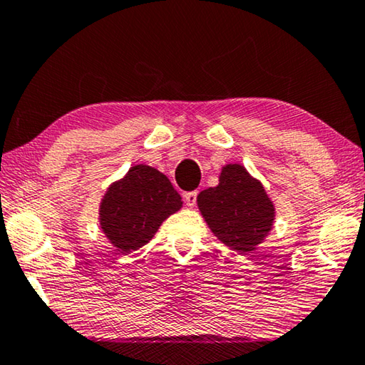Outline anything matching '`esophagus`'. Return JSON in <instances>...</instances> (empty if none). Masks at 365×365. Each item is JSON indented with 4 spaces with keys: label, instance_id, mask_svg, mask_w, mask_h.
Returning <instances> with one entry per match:
<instances>
[{
    "label": "esophagus",
    "instance_id": "obj_1",
    "mask_svg": "<svg viewBox=\"0 0 365 365\" xmlns=\"http://www.w3.org/2000/svg\"><path fill=\"white\" fill-rule=\"evenodd\" d=\"M196 196H198V193L196 192H188L183 195V200H185V203H187V206L193 207L196 205Z\"/></svg>",
    "mask_w": 365,
    "mask_h": 365
}]
</instances>
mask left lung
<instances>
[{
    "label": "left lung",
    "mask_w": 365,
    "mask_h": 365,
    "mask_svg": "<svg viewBox=\"0 0 365 365\" xmlns=\"http://www.w3.org/2000/svg\"><path fill=\"white\" fill-rule=\"evenodd\" d=\"M200 211L214 235L234 250L250 253L271 230L274 207L262 183L242 165H225L219 185L198 195Z\"/></svg>",
    "instance_id": "obj_1"
}]
</instances>
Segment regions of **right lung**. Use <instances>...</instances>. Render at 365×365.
Instances as JSON below:
<instances>
[{"label": "right lung", "mask_w": 365, "mask_h": 365, "mask_svg": "<svg viewBox=\"0 0 365 365\" xmlns=\"http://www.w3.org/2000/svg\"><path fill=\"white\" fill-rule=\"evenodd\" d=\"M182 207L169 178L148 165H135L113 183L101 205V224L118 252L146 245L159 225Z\"/></svg>", "instance_id": "1"}]
</instances>
